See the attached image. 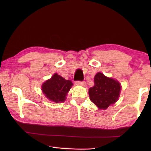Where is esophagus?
Masks as SVG:
<instances>
[{
    "mask_svg": "<svg viewBox=\"0 0 151 151\" xmlns=\"http://www.w3.org/2000/svg\"><path fill=\"white\" fill-rule=\"evenodd\" d=\"M75 83L78 85H81V86H85V81H76Z\"/></svg>",
    "mask_w": 151,
    "mask_h": 151,
    "instance_id": "34e87169",
    "label": "esophagus"
}]
</instances>
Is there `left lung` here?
Segmentation results:
<instances>
[{
	"label": "left lung",
	"mask_w": 151,
	"mask_h": 151,
	"mask_svg": "<svg viewBox=\"0 0 151 151\" xmlns=\"http://www.w3.org/2000/svg\"><path fill=\"white\" fill-rule=\"evenodd\" d=\"M94 84L88 94L91 101L99 109H106L118 100L121 88L118 81L98 73L94 76Z\"/></svg>",
	"instance_id": "8db88e82"
}]
</instances>
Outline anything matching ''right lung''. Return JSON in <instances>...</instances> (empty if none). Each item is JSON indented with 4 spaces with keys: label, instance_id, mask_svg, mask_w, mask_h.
<instances>
[{
    "label": "right lung",
    "instance_id": "obj_1",
    "mask_svg": "<svg viewBox=\"0 0 151 151\" xmlns=\"http://www.w3.org/2000/svg\"><path fill=\"white\" fill-rule=\"evenodd\" d=\"M72 86L73 83L70 81L65 80L56 73L43 84L42 91L49 100L60 103L65 101L66 94Z\"/></svg>",
    "mask_w": 151,
    "mask_h": 151
}]
</instances>
